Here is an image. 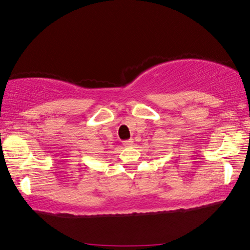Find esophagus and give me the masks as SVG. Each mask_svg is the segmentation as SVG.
Instances as JSON below:
<instances>
[{
	"label": "esophagus",
	"mask_w": 250,
	"mask_h": 250,
	"mask_svg": "<svg viewBox=\"0 0 250 250\" xmlns=\"http://www.w3.org/2000/svg\"><path fill=\"white\" fill-rule=\"evenodd\" d=\"M132 144H134V141H132V139H128V141L123 142V145H125V147H131Z\"/></svg>",
	"instance_id": "1"
}]
</instances>
